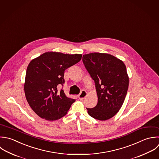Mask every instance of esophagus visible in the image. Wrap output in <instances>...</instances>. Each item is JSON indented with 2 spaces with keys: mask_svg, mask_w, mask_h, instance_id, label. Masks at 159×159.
Listing matches in <instances>:
<instances>
[{
  "mask_svg": "<svg viewBox=\"0 0 159 159\" xmlns=\"http://www.w3.org/2000/svg\"><path fill=\"white\" fill-rule=\"evenodd\" d=\"M87 95H88V93H87V92L86 91L82 90L81 93H80V95L78 97H79V98L80 100H84L87 96Z\"/></svg>",
  "mask_w": 159,
  "mask_h": 159,
  "instance_id": "34e87169",
  "label": "esophagus"
}]
</instances>
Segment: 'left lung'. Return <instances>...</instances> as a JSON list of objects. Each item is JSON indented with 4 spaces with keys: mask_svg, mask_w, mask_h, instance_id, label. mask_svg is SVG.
I'll return each mask as SVG.
<instances>
[{
    "mask_svg": "<svg viewBox=\"0 0 159 159\" xmlns=\"http://www.w3.org/2000/svg\"><path fill=\"white\" fill-rule=\"evenodd\" d=\"M83 62L95 81L98 103L87 108L92 118L105 121L113 117L125 101L129 86V77L123 61L100 52L84 54Z\"/></svg>",
    "mask_w": 159,
    "mask_h": 159,
    "instance_id": "8db88e82",
    "label": "left lung"
}]
</instances>
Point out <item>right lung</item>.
Returning a JSON list of instances; mask_svg holds the SVG:
<instances>
[{
	"mask_svg": "<svg viewBox=\"0 0 159 159\" xmlns=\"http://www.w3.org/2000/svg\"><path fill=\"white\" fill-rule=\"evenodd\" d=\"M82 56L48 51L30 61L24 90L29 105L40 118L55 121L67 114L75 100L67 97L63 90L58 92L57 87L64 83L65 70L79 62Z\"/></svg>",
	"mask_w": 159,
	"mask_h": 159,
	"instance_id": "right-lung-1",
	"label": "right lung"
}]
</instances>
